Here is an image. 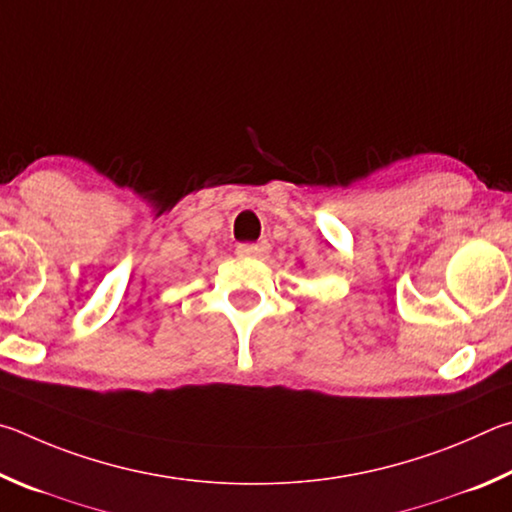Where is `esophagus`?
Here are the masks:
<instances>
[{"mask_svg": "<svg viewBox=\"0 0 512 512\" xmlns=\"http://www.w3.org/2000/svg\"><path fill=\"white\" fill-rule=\"evenodd\" d=\"M238 254L240 256H254V258H263L270 254V245L267 242H245V245H238Z\"/></svg>", "mask_w": 512, "mask_h": 512, "instance_id": "1", "label": "esophagus"}]
</instances>
